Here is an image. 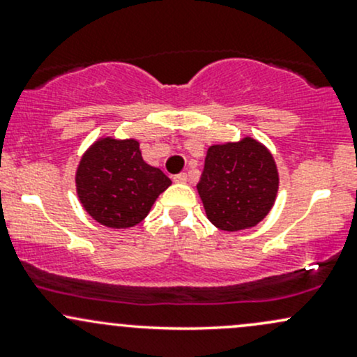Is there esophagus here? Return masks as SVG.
<instances>
[{
	"instance_id": "34e87169",
	"label": "esophagus",
	"mask_w": 357,
	"mask_h": 357,
	"mask_svg": "<svg viewBox=\"0 0 357 357\" xmlns=\"http://www.w3.org/2000/svg\"><path fill=\"white\" fill-rule=\"evenodd\" d=\"M173 181H174V183H186V181H188V174H186V173L176 174L174 178H173Z\"/></svg>"
}]
</instances>
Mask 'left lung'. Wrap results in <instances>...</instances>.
Wrapping results in <instances>:
<instances>
[{
  "label": "left lung",
  "mask_w": 357,
  "mask_h": 357,
  "mask_svg": "<svg viewBox=\"0 0 357 357\" xmlns=\"http://www.w3.org/2000/svg\"><path fill=\"white\" fill-rule=\"evenodd\" d=\"M208 220L225 231L260 223L272 210L278 191L273 155L252 137L211 146L196 184Z\"/></svg>",
  "instance_id": "obj_1"
}]
</instances>
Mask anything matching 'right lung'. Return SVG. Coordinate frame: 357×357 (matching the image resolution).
Returning <instances> with one entry per match:
<instances>
[{"label":"right lung","mask_w":357,"mask_h":357,"mask_svg":"<svg viewBox=\"0 0 357 357\" xmlns=\"http://www.w3.org/2000/svg\"><path fill=\"white\" fill-rule=\"evenodd\" d=\"M75 183L82 206L93 220L130 228L146 218L171 179L144 162L136 139L102 137L82 155Z\"/></svg>","instance_id":"right-lung-1"}]
</instances>
